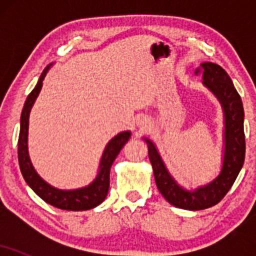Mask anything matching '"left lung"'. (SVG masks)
<instances>
[{
	"instance_id": "obj_1",
	"label": "left lung",
	"mask_w": 256,
	"mask_h": 256,
	"mask_svg": "<svg viewBox=\"0 0 256 256\" xmlns=\"http://www.w3.org/2000/svg\"><path fill=\"white\" fill-rule=\"evenodd\" d=\"M202 83L220 102L224 113V150L219 174L208 184L189 190L179 185L149 138H143L148 146V155L158 192L174 207L200 210L216 206L231 189L242 168L246 156L244 110L240 96L234 89L225 70L213 62L201 64Z\"/></svg>"
}]
</instances>
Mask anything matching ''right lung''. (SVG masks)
<instances>
[{
	"label": "right lung",
	"mask_w": 256,
	"mask_h": 256,
	"mask_svg": "<svg viewBox=\"0 0 256 256\" xmlns=\"http://www.w3.org/2000/svg\"><path fill=\"white\" fill-rule=\"evenodd\" d=\"M52 64H48L46 70L42 72L38 79L36 86L31 91L30 95L26 98L24 108L22 112L20 118V132L19 140H18V158H19L20 171L22 173L25 182L34 192L44 200L46 204L54 206L64 210H88L91 208L98 207L104 201L106 196L110 189V172L114 160L118 156L120 150L122 149L128 140L131 137V131H122L114 136L106 146L102 152L101 160H100L98 172L96 178L88 184L86 186L78 188L72 190H62L52 186L46 183L44 179L38 174L34 165L31 162L30 155H28V118L34 101L40 95L42 89L43 80L46 78Z\"/></svg>",
	"instance_id": "1"
}]
</instances>
